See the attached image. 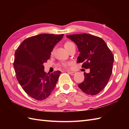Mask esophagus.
<instances>
[{
  "label": "esophagus",
  "instance_id": "1",
  "mask_svg": "<svg viewBox=\"0 0 129 129\" xmlns=\"http://www.w3.org/2000/svg\"><path fill=\"white\" fill-rule=\"evenodd\" d=\"M67 72L70 75H75V72H71V71H67Z\"/></svg>",
  "mask_w": 129,
  "mask_h": 129
}]
</instances>
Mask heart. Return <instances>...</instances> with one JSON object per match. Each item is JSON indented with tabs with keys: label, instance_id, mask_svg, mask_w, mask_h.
Here are the masks:
<instances>
[{
	"label": "heart",
	"instance_id": "heart-1",
	"mask_svg": "<svg viewBox=\"0 0 129 129\" xmlns=\"http://www.w3.org/2000/svg\"><path fill=\"white\" fill-rule=\"evenodd\" d=\"M73 44H74L72 42H65V44H64V47H65V49H67V50L68 51V50H69V49L71 47V46H72ZM69 65V63H68V62H60L59 64V65L60 67H62V68H67Z\"/></svg>",
	"mask_w": 129,
	"mask_h": 129
}]
</instances>
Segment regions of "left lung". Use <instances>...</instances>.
Segmentation results:
<instances>
[{
	"instance_id": "obj_1",
	"label": "left lung",
	"mask_w": 129,
	"mask_h": 129,
	"mask_svg": "<svg viewBox=\"0 0 129 129\" xmlns=\"http://www.w3.org/2000/svg\"><path fill=\"white\" fill-rule=\"evenodd\" d=\"M67 37L78 46L80 54L77 62H83L82 68L90 69L89 73H84V80L78 86L85 94H98L110 79L113 72V53L100 37L86 33Z\"/></svg>"
}]
</instances>
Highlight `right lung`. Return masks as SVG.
<instances>
[{
  "instance_id": "obj_1",
  "label": "right lung",
  "mask_w": 129,
  "mask_h": 129,
  "mask_svg": "<svg viewBox=\"0 0 129 129\" xmlns=\"http://www.w3.org/2000/svg\"><path fill=\"white\" fill-rule=\"evenodd\" d=\"M63 36L42 34L29 37L15 52L13 65L16 79L26 94L35 100H45L56 86L61 72L46 73L43 64L50 59L54 46Z\"/></svg>"
}]
</instances>
